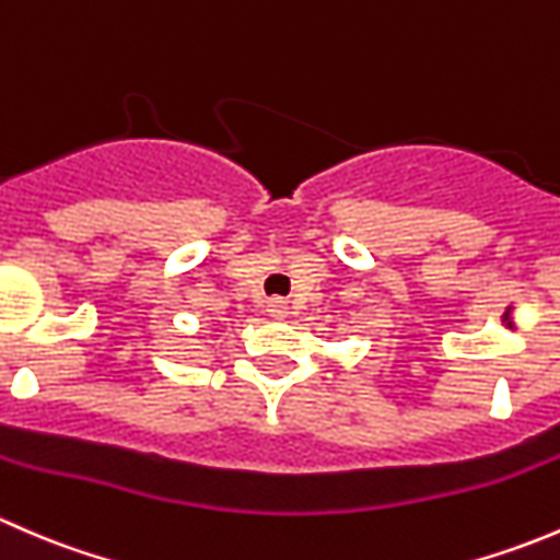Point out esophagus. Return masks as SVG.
Wrapping results in <instances>:
<instances>
[{"label":"esophagus","instance_id":"obj_1","mask_svg":"<svg viewBox=\"0 0 560 560\" xmlns=\"http://www.w3.org/2000/svg\"><path fill=\"white\" fill-rule=\"evenodd\" d=\"M268 314L273 316V319H284V316L290 314V306H287L281 298H273V301H268Z\"/></svg>","mask_w":560,"mask_h":560}]
</instances>
